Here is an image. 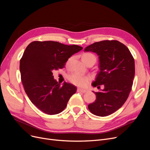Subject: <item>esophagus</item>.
<instances>
[{
	"label": "esophagus",
	"mask_w": 150,
	"mask_h": 150,
	"mask_svg": "<svg viewBox=\"0 0 150 150\" xmlns=\"http://www.w3.org/2000/svg\"><path fill=\"white\" fill-rule=\"evenodd\" d=\"M77 92H78L85 93V92H87V90H86V89H81V88H78V89H77Z\"/></svg>",
	"instance_id": "34e87169"
}]
</instances>
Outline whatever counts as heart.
Listing matches in <instances>:
<instances>
[{
	"label": "heart",
	"mask_w": 150,
	"mask_h": 150,
	"mask_svg": "<svg viewBox=\"0 0 150 150\" xmlns=\"http://www.w3.org/2000/svg\"><path fill=\"white\" fill-rule=\"evenodd\" d=\"M91 57H96L93 54L91 53H84L83 56V61H84L85 59L91 58ZM71 58L69 59L67 61V64H69V62L70 61ZM68 79L69 80L74 84L76 86H81V87H84V86H87L88 83L89 82L91 78L88 76H85L81 74H80L78 73H73L71 74L68 76Z\"/></svg>",
	"instance_id": "obj_1"
}]
</instances>
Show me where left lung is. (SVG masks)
<instances>
[{
	"label": "left lung",
	"instance_id": "left-lung-1",
	"mask_svg": "<svg viewBox=\"0 0 150 150\" xmlns=\"http://www.w3.org/2000/svg\"><path fill=\"white\" fill-rule=\"evenodd\" d=\"M84 52L96 53L99 58L100 71L92 86H104L100 91H93L96 100L88 109L96 115L108 116L120 108L129 96L135 75L134 59L128 47L115 40L94 42Z\"/></svg>",
	"mask_w": 150,
	"mask_h": 150
}]
</instances>
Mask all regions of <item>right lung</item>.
Segmentation results:
<instances>
[{"instance_id":"right-lung-1","label":"right lung","mask_w":150,"mask_h":150,"mask_svg":"<svg viewBox=\"0 0 150 150\" xmlns=\"http://www.w3.org/2000/svg\"><path fill=\"white\" fill-rule=\"evenodd\" d=\"M82 49L52 41H33L27 47L20 61L21 80L31 103L44 113L61 112L76 92L72 84L58 83L52 72L64 67L68 59Z\"/></svg>"}]
</instances>
